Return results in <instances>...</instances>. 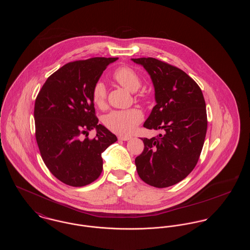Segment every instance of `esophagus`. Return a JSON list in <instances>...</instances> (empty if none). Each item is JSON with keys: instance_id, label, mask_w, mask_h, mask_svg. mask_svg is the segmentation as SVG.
<instances>
[{"instance_id": "obj_1", "label": "esophagus", "mask_w": 250, "mask_h": 250, "mask_svg": "<svg viewBox=\"0 0 250 250\" xmlns=\"http://www.w3.org/2000/svg\"><path fill=\"white\" fill-rule=\"evenodd\" d=\"M118 140H119V141H124V142H126V141H129V140H131V137H126V136H119V137H118Z\"/></svg>"}]
</instances>
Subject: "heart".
I'll list each match as a JSON object with an SVG mask.
<instances>
[{"label": "heart", "instance_id": "obj_1", "mask_svg": "<svg viewBox=\"0 0 250 250\" xmlns=\"http://www.w3.org/2000/svg\"><path fill=\"white\" fill-rule=\"evenodd\" d=\"M113 80L121 86L130 92H136L141 86V79L138 73L128 66H120L112 75ZM93 101L95 106H105L107 98V90L103 83L98 82L95 84L92 93ZM143 112L138 108H129L123 110H114L107 114L104 123L109 130L127 136L132 134L140 123L143 121Z\"/></svg>", "mask_w": 250, "mask_h": 250}]
</instances>
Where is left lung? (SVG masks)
<instances>
[{
	"mask_svg": "<svg viewBox=\"0 0 250 250\" xmlns=\"http://www.w3.org/2000/svg\"><path fill=\"white\" fill-rule=\"evenodd\" d=\"M143 65L155 87L156 105L145 121L148 129L164 131L142 139L143 152L136 157L139 176L163 188L186 178L197 165L207 130L202 90L186 72L155 58L132 59Z\"/></svg>",
	"mask_w": 250,
	"mask_h": 250,
	"instance_id": "obj_1",
	"label": "left lung"
}]
</instances>
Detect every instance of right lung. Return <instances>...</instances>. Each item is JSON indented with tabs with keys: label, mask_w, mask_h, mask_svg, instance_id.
I'll list each match as a JSON object with an SVG mask.
<instances>
[{
	"label": "right lung",
	"mask_w": 250,
	"mask_h": 250,
	"mask_svg": "<svg viewBox=\"0 0 250 250\" xmlns=\"http://www.w3.org/2000/svg\"><path fill=\"white\" fill-rule=\"evenodd\" d=\"M118 58L71 62L49 76L35 104L36 143L49 171L65 185L84 187L102 172L101 154L117 137L98 124L93 88ZM95 128L93 140L87 132Z\"/></svg>",
	"instance_id": "add662e5"
}]
</instances>
